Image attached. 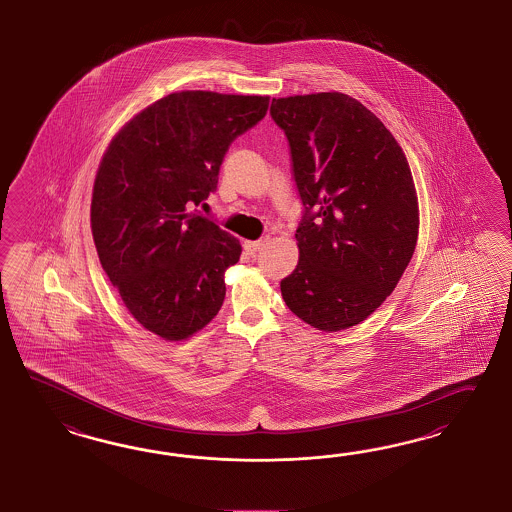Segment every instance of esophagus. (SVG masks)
Returning a JSON list of instances; mask_svg holds the SVG:
<instances>
[{
  "label": "esophagus",
  "mask_w": 512,
  "mask_h": 512,
  "mask_svg": "<svg viewBox=\"0 0 512 512\" xmlns=\"http://www.w3.org/2000/svg\"><path fill=\"white\" fill-rule=\"evenodd\" d=\"M264 242H266V240H244V249H246L248 253H257L259 249L263 248Z\"/></svg>",
  "instance_id": "obj_1"
}]
</instances>
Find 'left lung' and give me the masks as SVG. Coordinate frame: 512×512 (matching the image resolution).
<instances>
[{
    "label": "left lung",
    "instance_id": "8db88e82",
    "mask_svg": "<svg viewBox=\"0 0 512 512\" xmlns=\"http://www.w3.org/2000/svg\"><path fill=\"white\" fill-rule=\"evenodd\" d=\"M304 203L300 259L281 281L287 307L309 326L341 332L374 313L414 255L419 207L401 145L356 98H274Z\"/></svg>",
    "mask_w": 512,
    "mask_h": 512
}]
</instances>
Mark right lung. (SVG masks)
<instances>
[{"label":"right lung","mask_w":512,"mask_h":512,"mask_svg":"<svg viewBox=\"0 0 512 512\" xmlns=\"http://www.w3.org/2000/svg\"><path fill=\"white\" fill-rule=\"evenodd\" d=\"M268 97L180 91L139 111L104 152L91 201L98 259L149 332L182 341L218 315L242 246L195 214L218 188L225 152Z\"/></svg>","instance_id":"obj_1"}]
</instances>
